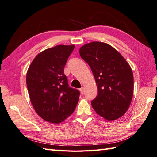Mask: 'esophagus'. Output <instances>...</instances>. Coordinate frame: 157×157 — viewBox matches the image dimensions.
Returning a JSON list of instances; mask_svg holds the SVG:
<instances>
[{"instance_id":"1","label":"esophagus","mask_w":157,"mask_h":157,"mask_svg":"<svg viewBox=\"0 0 157 157\" xmlns=\"http://www.w3.org/2000/svg\"><path fill=\"white\" fill-rule=\"evenodd\" d=\"M79 91H80V92H81V94H83V92H84V90H83V87L80 88V89H79Z\"/></svg>"}]
</instances>
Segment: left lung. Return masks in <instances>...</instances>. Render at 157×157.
I'll return each mask as SVG.
<instances>
[{"instance_id": "8db88e82", "label": "left lung", "mask_w": 157, "mask_h": 157, "mask_svg": "<svg viewBox=\"0 0 157 157\" xmlns=\"http://www.w3.org/2000/svg\"><path fill=\"white\" fill-rule=\"evenodd\" d=\"M79 54L93 72L98 95L91 106L99 116L114 121L126 113L133 95V74L129 64L109 44L92 42L79 48Z\"/></svg>"}]
</instances>
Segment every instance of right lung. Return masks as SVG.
I'll return each mask as SVG.
<instances>
[{"label": "right lung", "mask_w": 157, "mask_h": 157, "mask_svg": "<svg viewBox=\"0 0 157 157\" xmlns=\"http://www.w3.org/2000/svg\"><path fill=\"white\" fill-rule=\"evenodd\" d=\"M75 46L58 45L39 53L26 74V85L34 109L40 117L59 124L75 109L79 91L68 86L63 74L68 57Z\"/></svg>", "instance_id": "add662e5"}]
</instances>
